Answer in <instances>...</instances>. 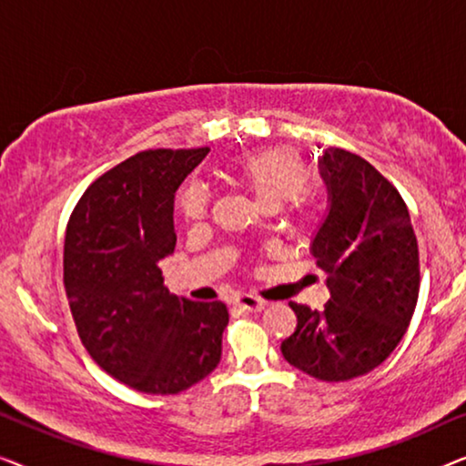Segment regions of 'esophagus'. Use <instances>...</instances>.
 I'll list each match as a JSON object with an SVG mask.
<instances>
[{"instance_id": "obj_1", "label": "esophagus", "mask_w": 466, "mask_h": 466, "mask_svg": "<svg viewBox=\"0 0 466 466\" xmlns=\"http://www.w3.org/2000/svg\"><path fill=\"white\" fill-rule=\"evenodd\" d=\"M265 301L263 299L254 297V295H239L238 299H235V308L244 309V311H260L265 309Z\"/></svg>"}]
</instances>
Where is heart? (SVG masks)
Instances as JSON below:
<instances>
[{
	"mask_svg": "<svg viewBox=\"0 0 466 466\" xmlns=\"http://www.w3.org/2000/svg\"><path fill=\"white\" fill-rule=\"evenodd\" d=\"M235 180L244 187L252 199L267 212L279 209L292 201V212L299 220L309 214L303 193L309 184V167L301 155L290 148H269L239 158L231 167ZM177 212L190 222L201 220L208 214L209 195L199 182L184 184L176 197Z\"/></svg>",
	"mask_w": 466,
	"mask_h": 466,
	"instance_id": "1",
	"label": "heart"
}]
</instances>
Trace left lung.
<instances>
[{"label": "left lung", "mask_w": 466, "mask_h": 466, "mask_svg": "<svg viewBox=\"0 0 466 466\" xmlns=\"http://www.w3.org/2000/svg\"><path fill=\"white\" fill-rule=\"evenodd\" d=\"M329 214L311 241L330 290L324 309L290 303L297 330L284 359L322 381H346L380 367L403 339L420 292L418 239L392 182L343 148L318 161Z\"/></svg>", "instance_id": "1"}]
</instances>
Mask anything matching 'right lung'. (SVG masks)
Listing matches in <instances>:
<instances>
[{
    "instance_id": "right-lung-1",
    "label": "right lung",
    "mask_w": 466,
    "mask_h": 466,
    "mask_svg": "<svg viewBox=\"0 0 466 466\" xmlns=\"http://www.w3.org/2000/svg\"><path fill=\"white\" fill-rule=\"evenodd\" d=\"M209 148L144 150L106 171L67 222L63 284L91 359L146 394H177L218 367L228 309L165 289L176 190Z\"/></svg>"
}]
</instances>
